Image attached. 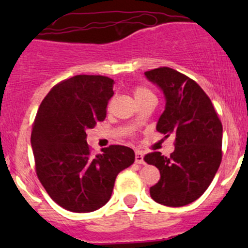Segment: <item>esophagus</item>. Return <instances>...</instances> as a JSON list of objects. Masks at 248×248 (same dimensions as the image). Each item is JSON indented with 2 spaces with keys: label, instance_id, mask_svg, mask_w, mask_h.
<instances>
[{
  "label": "esophagus",
  "instance_id": "34e87169",
  "mask_svg": "<svg viewBox=\"0 0 248 248\" xmlns=\"http://www.w3.org/2000/svg\"><path fill=\"white\" fill-rule=\"evenodd\" d=\"M135 162L138 164H143L144 163V155L142 152H136L135 153Z\"/></svg>",
  "mask_w": 248,
  "mask_h": 248
}]
</instances>
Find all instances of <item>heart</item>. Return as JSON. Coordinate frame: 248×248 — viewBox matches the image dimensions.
I'll return each mask as SVG.
<instances>
[{
    "instance_id": "obj_1",
    "label": "heart",
    "mask_w": 248,
    "mask_h": 248,
    "mask_svg": "<svg viewBox=\"0 0 248 248\" xmlns=\"http://www.w3.org/2000/svg\"><path fill=\"white\" fill-rule=\"evenodd\" d=\"M134 98L135 100H142V99H147V98H155L152 92L149 90L144 87H136L134 90Z\"/></svg>"
}]
</instances>
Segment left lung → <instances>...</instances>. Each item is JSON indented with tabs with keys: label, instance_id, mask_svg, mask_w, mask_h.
<instances>
[{
	"label": "left lung",
	"instance_id": "1",
	"mask_svg": "<svg viewBox=\"0 0 248 248\" xmlns=\"http://www.w3.org/2000/svg\"><path fill=\"white\" fill-rule=\"evenodd\" d=\"M144 76L166 100L156 129L176 136L169 157L160 152L144 156L161 173L150 196L162 205H187L205 192L220 166L223 126L209 96L189 77L170 67L147 71Z\"/></svg>",
	"mask_w": 248,
	"mask_h": 248
}]
</instances>
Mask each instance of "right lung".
I'll list each match as a JSON object with an SVG mask.
<instances>
[{"label": "right lung", "instance_id": "1", "mask_svg": "<svg viewBox=\"0 0 248 248\" xmlns=\"http://www.w3.org/2000/svg\"><path fill=\"white\" fill-rule=\"evenodd\" d=\"M114 80L104 76H75L47 93L31 133L36 172L58 205L72 212H92L109 201L118 173L132 166L133 149L102 148L93 156L86 130L106 116Z\"/></svg>", "mask_w": 248, "mask_h": 248}]
</instances>
